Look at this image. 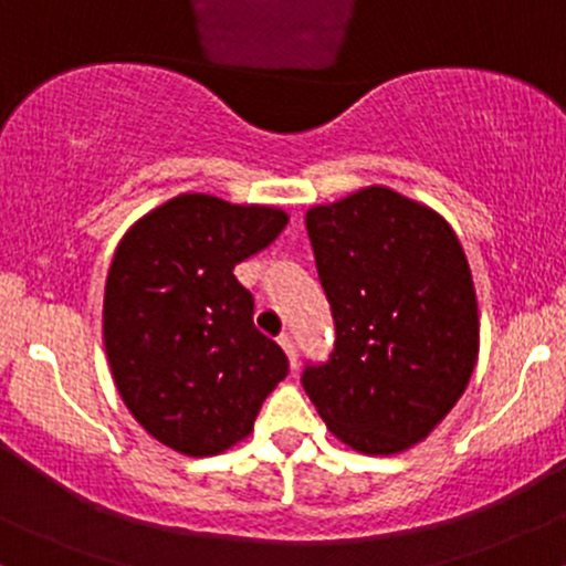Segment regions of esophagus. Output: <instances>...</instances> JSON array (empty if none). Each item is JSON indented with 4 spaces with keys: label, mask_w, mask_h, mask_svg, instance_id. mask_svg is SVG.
Returning a JSON list of instances; mask_svg holds the SVG:
<instances>
[{
    "label": "esophagus",
    "mask_w": 566,
    "mask_h": 566,
    "mask_svg": "<svg viewBox=\"0 0 566 566\" xmlns=\"http://www.w3.org/2000/svg\"><path fill=\"white\" fill-rule=\"evenodd\" d=\"M281 348L285 350V356H289L291 369L300 367V354H296V345H294V339L289 337V334H283V337H281Z\"/></svg>",
    "instance_id": "1"
}]
</instances>
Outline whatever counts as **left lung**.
Listing matches in <instances>:
<instances>
[{
  "label": "left lung",
  "mask_w": 566,
  "mask_h": 566,
  "mask_svg": "<svg viewBox=\"0 0 566 566\" xmlns=\"http://www.w3.org/2000/svg\"><path fill=\"white\" fill-rule=\"evenodd\" d=\"M305 227L337 343L302 386L339 442L402 453L453 410L478 364L464 248L440 212L388 186L313 205Z\"/></svg>",
  "instance_id": "obj_1"
}]
</instances>
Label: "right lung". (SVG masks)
I'll return each instance as SVG.
<instances>
[{"mask_svg":"<svg viewBox=\"0 0 566 566\" xmlns=\"http://www.w3.org/2000/svg\"><path fill=\"white\" fill-rule=\"evenodd\" d=\"M289 223L272 205L178 193L137 218L113 253L102 337L120 399L161 446L218 455L253 431L289 375L277 343L253 326L234 266Z\"/></svg>","mask_w":566,"mask_h":566,"instance_id":"obj_1","label":"right lung"}]
</instances>
